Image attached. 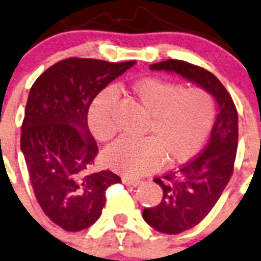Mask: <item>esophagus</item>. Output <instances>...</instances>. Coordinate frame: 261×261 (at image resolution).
<instances>
[{
  "label": "esophagus",
  "instance_id": "1",
  "mask_svg": "<svg viewBox=\"0 0 261 261\" xmlns=\"http://www.w3.org/2000/svg\"><path fill=\"white\" fill-rule=\"evenodd\" d=\"M122 184L130 186H139L141 184V180L138 179H131V177H122Z\"/></svg>",
  "mask_w": 261,
  "mask_h": 261
}]
</instances>
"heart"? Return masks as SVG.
I'll return each instance as SVG.
<instances>
[{"label":"heart","instance_id":"b5f03b06","mask_svg":"<svg viewBox=\"0 0 261 261\" xmlns=\"http://www.w3.org/2000/svg\"><path fill=\"white\" fill-rule=\"evenodd\" d=\"M128 92L149 114L142 139L122 138L106 150L103 159L110 169L127 176H141L161 164H180L201 150L215 120V102L206 90L189 87L158 77H145L128 86ZM117 96L106 89L92 101L89 127L98 141L116 134L114 110Z\"/></svg>","mask_w":261,"mask_h":261}]
</instances>
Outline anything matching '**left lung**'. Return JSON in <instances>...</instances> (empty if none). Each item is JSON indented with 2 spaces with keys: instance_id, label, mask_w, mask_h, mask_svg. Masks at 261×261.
<instances>
[{
  "instance_id": "8db88e82",
  "label": "left lung",
  "mask_w": 261,
  "mask_h": 261,
  "mask_svg": "<svg viewBox=\"0 0 261 261\" xmlns=\"http://www.w3.org/2000/svg\"><path fill=\"white\" fill-rule=\"evenodd\" d=\"M151 70L179 73L215 97L219 114L209 144L196 158L153 181L163 188L160 204L146 207L142 218L164 234L175 235L197 225L213 209L234 171L238 149V111L227 90L214 73L181 60H166Z\"/></svg>"
}]
</instances>
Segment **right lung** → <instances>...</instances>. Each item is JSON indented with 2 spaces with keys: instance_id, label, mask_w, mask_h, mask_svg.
I'll use <instances>...</instances> for the list:
<instances>
[{
  "instance_id": "obj_1",
  "label": "right lung",
  "mask_w": 261,
  "mask_h": 261,
  "mask_svg": "<svg viewBox=\"0 0 261 261\" xmlns=\"http://www.w3.org/2000/svg\"><path fill=\"white\" fill-rule=\"evenodd\" d=\"M136 61L70 57L32 85L22 122L21 150L41 209L66 231H81L100 218L105 191L121 182L110 170L90 174L98 149L87 112L96 95Z\"/></svg>"
}]
</instances>
